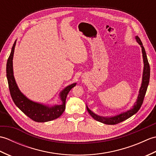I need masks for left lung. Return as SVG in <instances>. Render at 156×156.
<instances>
[{
	"instance_id": "1",
	"label": "left lung",
	"mask_w": 156,
	"mask_h": 156,
	"mask_svg": "<svg viewBox=\"0 0 156 156\" xmlns=\"http://www.w3.org/2000/svg\"><path fill=\"white\" fill-rule=\"evenodd\" d=\"M135 39H136L137 42L139 44L141 45V51H142V55H143V60H144V70H143V76H142V82H141V86L139 91V94L137 98L136 102H135L133 107H132L129 110L126 111L125 112H122L121 113L118 115H116L112 117H101L94 113L91 110L89 109L88 106L87 105V111L89 112L92 117L96 121H99L101 122H102L104 124L107 125H115L118 124L119 122L123 121L126 119L131 117V116H133L135 113H137V112L140 110L141 108L142 103L144 102V99L145 97V93H146L147 87L149 84V82H150V64L147 60L146 52H145V48L143 46V44L141 41V39L138 36H135Z\"/></svg>"
}]
</instances>
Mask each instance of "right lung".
Instances as JSON below:
<instances>
[{
	"label": "right lung",
	"mask_w": 156,
	"mask_h": 156,
	"mask_svg": "<svg viewBox=\"0 0 156 156\" xmlns=\"http://www.w3.org/2000/svg\"><path fill=\"white\" fill-rule=\"evenodd\" d=\"M16 41V40H15L12 45L11 52L6 63V78L8 80L10 93L13 102L23 113L34 121L44 122L54 120L59 117L66 108V100L68 92L73 87H75L76 83L68 85L59 92V99L62 102L60 105L49 106L34 102L29 99L19 90L13 75L12 59Z\"/></svg>",
	"instance_id": "1"
}]
</instances>
